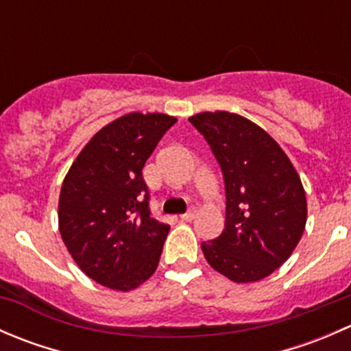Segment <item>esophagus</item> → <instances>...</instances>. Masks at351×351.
<instances>
[{
	"label": "esophagus",
	"mask_w": 351,
	"mask_h": 351,
	"mask_svg": "<svg viewBox=\"0 0 351 351\" xmlns=\"http://www.w3.org/2000/svg\"><path fill=\"white\" fill-rule=\"evenodd\" d=\"M195 214H197L195 208H190L189 212H185V214L180 215V219H182L183 222H190V221H193V217H195Z\"/></svg>",
	"instance_id": "1"
}]
</instances>
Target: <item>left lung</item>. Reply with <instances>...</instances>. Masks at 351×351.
<instances>
[{
	"label": "left lung",
	"mask_w": 351,
	"mask_h": 351,
	"mask_svg": "<svg viewBox=\"0 0 351 351\" xmlns=\"http://www.w3.org/2000/svg\"><path fill=\"white\" fill-rule=\"evenodd\" d=\"M189 120L224 176V231L202 243L205 260L238 284L261 280L289 260L302 238L307 202L299 175L282 147L241 115L219 110Z\"/></svg>",
	"instance_id": "left-lung-1"
}]
</instances>
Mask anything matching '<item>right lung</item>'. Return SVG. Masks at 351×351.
I'll return each instance as SVG.
<instances>
[{"label":"right lung","instance_id":"obj_1","mask_svg":"<svg viewBox=\"0 0 351 351\" xmlns=\"http://www.w3.org/2000/svg\"><path fill=\"white\" fill-rule=\"evenodd\" d=\"M176 122L127 113L98 130L67 171L59 232L77 267L100 285L132 290L158 268L169 226L151 217L143 168Z\"/></svg>","mask_w":351,"mask_h":351}]
</instances>
